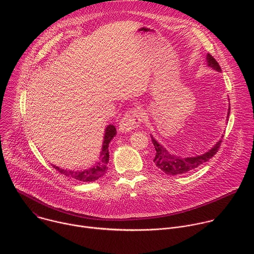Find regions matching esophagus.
<instances>
[{"instance_id": "esophagus-1", "label": "esophagus", "mask_w": 254, "mask_h": 254, "mask_svg": "<svg viewBox=\"0 0 254 254\" xmlns=\"http://www.w3.org/2000/svg\"><path fill=\"white\" fill-rule=\"evenodd\" d=\"M143 118V114L139 110L128 111L120 122V130L122 132H128L137 127Z\"/></svg>"}]
</instances>
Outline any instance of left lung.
<instances>
[{
    "label": "left lung",
    "mask_w": 254,
    "mask_h": 254,
    "mask_svg": "<svg viewBox=\"0 0 254 254\" xmlns=\"http://www.w3.org/2000/svg\"><path fill=\"white\" fill-rule=\"evenodd\" d=\"M206 60H207V65L209 67H211L212 69H214L216 71L221 72V68H220L218 62H217L213 58V56H211L210 54H207ZM229 114H230V106L228 107L227 119H226L227 121L229 119ZM151 137H152V142L154 143L155 150H156V156L154 159L155 165L158 167V169H160L167 175L174 176V175L185 174V173L192 171V170L196 169L197 167L201 166L203 163L209 161L217 152H218L223 135L206 153H204L202 155L195 156V157H187V158H181V157L171 154L165 147L162 146V144L156 138H154V136L152 134H151Z\"/></svg>",
    "instance_id": "left-lung-1"
}]
</instances>
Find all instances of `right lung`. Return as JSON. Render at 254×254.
<instances>
[{"label":"right lung","instance_id":"add662e5","mask_svg":"<svg viewBox=\"0 0 254 254\" xmlns=\"http://www.w3.org/2000/svg\"><path fill=\"white\" fill-rule=\"evenodd\" d=\"M117 135V128L115 126H107L104 129V136L102 141L101 152L99 154V161L94 164L91 168H88L86 170L82 171H74V170H67L59 168L55 165H52L59 173L62 175L74 179L80 182H93V181L98 180L100 177H102L106 171H107V163L110 161V153H108V146L112 139Z\"/></svg>","mask_w":254,"mask_h":254}]
</instances>
